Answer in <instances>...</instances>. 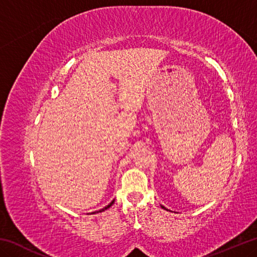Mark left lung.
Here are the masks:
<instances>
[{"instance_id": "1", "label": "left lung", "mask_w": 257, "mask_h": 257, "mask_svg": "<svg viewBox=\"0 0 257 257\" xmlns=\"http://www.w3.org/2000/svg\"><path fill=\"white\" fill-rule=\"evenodd\" d=\"M162 208H164V210H167V208H165V207H164V206H162Z\"/></svg>"}]
</instances>
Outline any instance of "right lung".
I'll list each match as a JSON object with an SVG mask.
<instances>
[{"mask_svg":"<svg viewBox=\"0 0 257 257\" xmlns=\"http://www.w3.org/2000/svg\"><path fill=\"white\" fill-rule=\"evenodd\" d=\"M113 203H114V199H113V201L110 203V204H108V205H106L105 207H103V208H101V210H99V211H96V212H93V213H98V212H103V211H105V210H107V208L108 207H110V206H112L113 205Z\"/></svg>","mask_w":257,"mask_h":257,"instance_id":"obj_1","label":"right lung"}]
</instances>
